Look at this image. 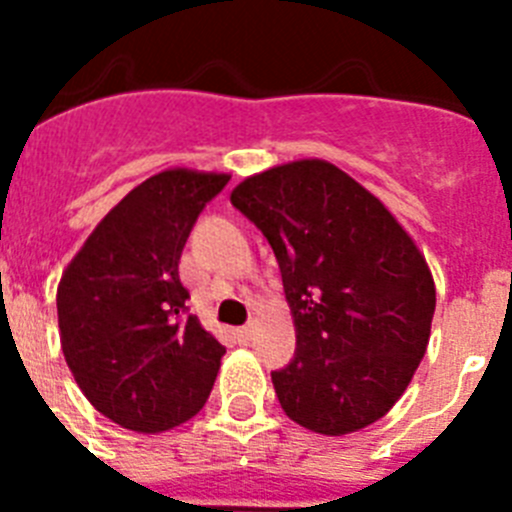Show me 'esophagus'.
I'll list each match as a JSON object with an SVG mask.
<instances>
[{
    "label": "esophagus",
    "instance_id": "34e87169",
    "mask_svg": "<svg viewBox=\"0 0 512 512\" xmlns=\"http://www.w3.org/2000/svg\"><path fill=\"white\" fill-rule=\"evenodd\" d=\"M253 325H243V328H235V338H238V341L241 343H248L253 338Z\"/></svg>",
    "mask_w": 512,
    "mask_h": 512
}]
</instances>
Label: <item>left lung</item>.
<instances>
[{
    "mask_svg": "<svg viewBox=\"0 0 512 512\" xmlns=\"http://www.w3.org/2000/svg\"><path fill=\"white\" fill-rule=\"evenodd\" d=\"M233 207L264 233L282 271L297 351L271 372L302 428L346 436L392 410L423 359L436 284L382 200L323 158L243 179Z\"/></svg>",
    "mask_w": 512,
    "mask_h": 512,
    "instance_id": "1",
    "label": "left lung"
}]
</instances>
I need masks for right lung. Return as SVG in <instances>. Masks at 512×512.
<instances>
[{
  "label": "right lung",
  "instance_id": "add662e5",
  "mask_svg": "<svg viewBox=\"0 0 512 512\" xmlns=\"http://www.w3.org/2000/svg\"><path fill=\"white\" fill-rule=\"evenodd\" d=\"M228 174L166 169L99 220L58 284L61 348L79 390L112 423L164 433L200 413L225 348L187 315L184 243Z\"/></svg>",
  "mask_w": 512,
  "mask_h": 512
}]
</instances>
